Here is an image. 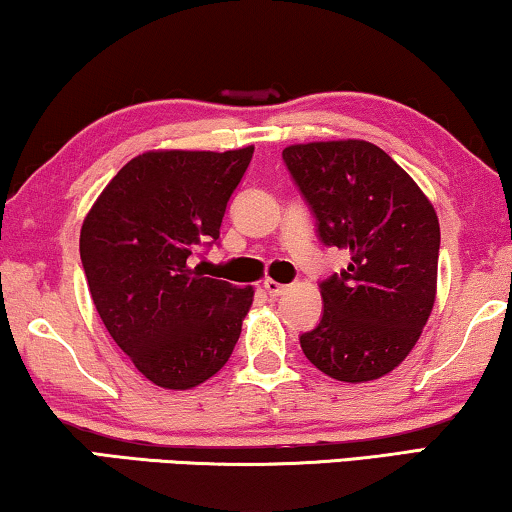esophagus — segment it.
I'll list each match as a JSON object with an SVG mask.
<instances>
[{"instance_id": "34e87169", "label": "esophagus", "mask_w": 512, "mask_h": 512, "mask_svg": "<svg viewBox=\"0 0 512 512\" xmlns=\"http://www.w3.org/2000/svg\"><path fill=\"white\" fill-rule=\"evenodd\" d=\"M263 289L268 291V296H270V298H279V296H282V293L286 291V286H284V284H279V282H275V279H265V282H263Z\"/></svg>"}]
</instances>
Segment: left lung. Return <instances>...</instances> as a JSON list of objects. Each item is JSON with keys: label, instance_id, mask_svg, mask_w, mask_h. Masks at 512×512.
Wrapping results in <instances>:
<instances>
[{"label": "left lung", "instance_id": "obj_1", "mask_svg": "<svg viewBox=\"0 0 512 512\" xmlns=\"http://www.w3.org/2000/svg\"><path fill=\"white\" fill-rule=\"evenodd\" d=\"M328 247L349 251L321 282L324 317L300 347L321 373L370 382L401 366L436 303L440 226L431 200L380 146L363 139L284 149Z\"/></svg>", "mask_w": 512, "mask_h": 512}]
</instances>
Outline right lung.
I'll list each match as a JSON object with an SVG mask.
<instances>
[{"instance_id":"1","label":"right lung","mask_w":512,"mask_h":512,"mask_svg":"<svg viewBox=\"0 0 512 512\" xmlns=\"http://www.w3.org/2000/svg\"><path fill=\"white\" fill-rule=\"evenodd\" d=\"M254 156L146 151L104 186L81 226V263L102 324L146 380L184 391L233 354L254 286L205 277L195 256L219 240L230 195Z\"/></svg>"}]
</instances>
